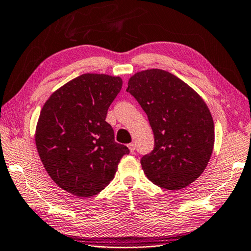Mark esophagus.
<instances>
[{
	"label": "esophagus",
	"mask_w": 251,
	"mask_h": 251,
	"mask_svg": "<svg viewBox=\"0 0 251 251\" xmlns=\"http://www.w3.org/2000/svg\"><path fill=\"white\" fill-rule=\"evenodd\" d=\"M128 148H129V151H131V152H134V151H135V145L133 143H130V144H128Z\"/></svg>",
	"instance_id": "34e87169"
}]
</instances>
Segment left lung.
<instances>
[{"mask_svg":"<svg viewBox=\"0 0 251 251\" xmlns=\"http://www.w3.org/2000/svg\"><path fill=\"white\" fill-rule=\"evenodd\" d=\"M126 91L147 114L154 133V150L141 159L148 179L167 190L192 184L214 150L215 126L205 100L177 76L158 69L131 76Z\"/></svg>","mask_w":251,"mask_h":251,"instance_id":"1","label":"left lung"}]
</instances>
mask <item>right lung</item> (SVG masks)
I'll list each match as a JSON object with an SVG mask.
<instances>
[{
    "mask_svg": "<svg viewBox=\"0 0 251 251\" xmlns=\"http://www.w3.org/2000/svg\"><path fill=\"white\" fill-rule=\"evenodd\" d=\"M122 85L118 76L83 74L59 87L43 105L35 130L37 152L50 177L67 193L97 195L129 152L115 142L105 121Z\"/></svg>",
    "mask_w": 251,
    "mask_h": 251,
    "instance_id": "1",
    "label": "right lung"
}]
</instances>
